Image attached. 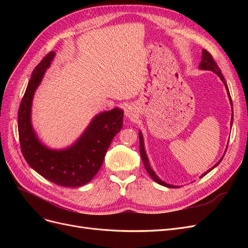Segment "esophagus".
Instances as JSON below:
<instances>
[{"mask_svg": "<svg viewBox=\"0 0 248 248\" xmlns=\"http://www.w3.org/2000/svg\"><path fill=\"white\" fill-rule=\"evenodd\" d=\"M136 114H137V110L132 106H128L125 108V116L127 118L132 119L133 117H136Z\"/></svg>", "mask_w": 248, "mask_h": 248, "instance_id": "1", "label": "esophagus"}]
</instances>
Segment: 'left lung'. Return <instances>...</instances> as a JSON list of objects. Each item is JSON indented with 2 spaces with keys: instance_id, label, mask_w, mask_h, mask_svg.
<instances>
[{
  "instance_id": "8db88e82",
  "label": "left lung",
  "mask_w": 248,
  "mask_h": 248,
  "mask_svg": "<svg viewBox=\"0 0 248 248\" xmlns=\"http://www.w3.org/2000/svg\"><path fill=\"white\" fill-rule=\"evenodd\" d=\"M200 69H202V70H210V71H213L214 73H216L217 76L219 77V78L222 80V82L224 84V86H226L227 92H228V95H229V98H230V101H231V106H232V98H231L230 91H229V88H228V85H227V82H226V79H224L223 76L221 74V70L219 69V67L217 66L216 62L214 61L213 57H212V56H211V54H210V52H209V51H207L206 49H202V61H201V63H200ZM232 122H231V125H232ZM139 137H140V157H141V160H142V162H144V166H145V168H146V170L148 171V174L152 177V179L154 180V181H155L156 183H158V184L163 185V186L170 187V188H171V187H176V186H174V185H170V184H168V183H166V182L161 181V180H160L158 177L156 176V174L154 172V170L151 169V167H150V163H149V160H148V157H147V154H146V151H145L144 139H142V134H141V132H140V131L139 132ZM223 156H224V155H223ZM223 156L221 157V159L215 164L214 167H212L211 169L208 170L205 172V174H202V175L201 176V178H202V177H204L205 175H207L209 171H211L215 167L218 166V164L220 163V161L222 160Z\"/></svg>"
}]
</instances>
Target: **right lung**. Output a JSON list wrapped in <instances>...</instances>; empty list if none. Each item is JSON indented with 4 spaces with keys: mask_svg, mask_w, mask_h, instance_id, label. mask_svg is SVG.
I'll use <instances>...</instances> for the list:
<instances>
[{
    "mask_svg": "<svg viewBox=\"0 0 248 248\" xmlns=\"http://www.w3.org/2000/svg\"><path fill=\"white\" fill-rule=\"evenodd\" d=\"M56 56L50 51L35 67L22 97L18 116V136L22 155L34 170L60 186L78 187L89 183L100 170L112 139L122 129L123 110L115 108L93 118L74 144L63 150H52L37 138L32 122L33 97L44 73Z\"/></svg>",
    "mask_w": 248,
    "mask_h": 248,
    "instance_id": "1",
    "label": "right lung"
}]
</instances>
